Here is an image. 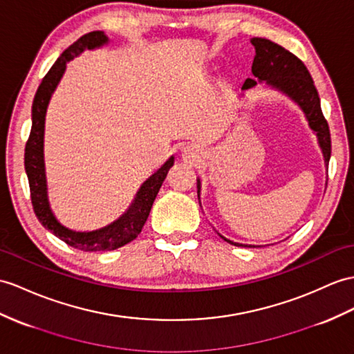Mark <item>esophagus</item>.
<instances>
[{
	"instance_id": "obj_1",
	"label": "esophagus",
	"mask_w": 354,
	"mask_h": 354,
	"mask_svg": "<svg viewBox=\"0 0 354 354\" xmlns=\"http://www.w3.org/2000/svg\"><path fill=\"white\" fill-rule=\"evenodd\" d=\"M182 156H183V159L191 162L198 158V149L195 147V145H186V147L182 149Z\"/></svg>"
}]
</instances>
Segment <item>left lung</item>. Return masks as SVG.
I'll return each instance as SVG.
<instances>
[{
    "label": "left lung",
    "mask_w": 354,
    "mask_h": 354,
    "mask_svg": "<svg viewBox=\"0 0 354 354\" xmlns=\"http://www.w3.org/2000/svg\"><path fill=\"white\" fill-rule=\"evenodd\" d=\"M251 41L255 46V58L252 63V73L255 77L254 80L248 77L242 85V90L254 87V85H257V81H266L272 87L279 88L288 94L291 99H295L301 109L305 111L309 126L317 132L320 147L324 154L326 167H329L332 151L329 124H327V120L323 115L320 97H318L314 81L306 66L290 50L270 40L255 37ZM198 194H200V182H198ZM222 239L231 245L242 246L225 237Z\"/></svg>",
    "instance_id": "1"
}]
</instances>
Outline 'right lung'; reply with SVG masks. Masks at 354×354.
Listing matches in <instances>:
<instances>
[{
    "label": "right lung",
    "mask_w": 354,
    "mask_h": 354,
    "mask_svg": "<svg viewBox=\"0 0 354 354\" xmlns=\"http://www.w3.org/2000/svg\"><path fill=\"white\" fill-rule=\"evenodd\" d=\"M108 39L103 31H91L84 34L82 37L72 43L64 53L58 57L54 66L49 68V72L43 77L39 85L36 96L32 100V126L28 136L27 145H25V171L28 176L31 204L37 219L41 225L54 232L68 246L75 249H81L85 252L96 251H114L117 248H122L132 242L140 234L145 221H147L151 205L154 203L159 189L167 178L169 168L174 165V158H169L162 168L145 182L140 191L131 209L124 213L122 218L115 221L111 225L91 231V232H76L63 227L49 209L48 196H46V177H45V162H43V132H45V115L46 108L50 99V94L54 93L57 84L62 80L64 73L66 63L76 55H80L84 49H93L102 46Z\"/></svg>",
    "instance_id": "add662e5"
}]
</instances>
